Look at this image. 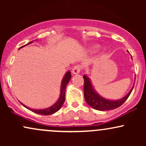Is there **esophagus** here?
Returning a JSON list of instances; mask_svg holds the SVG:
<instances>
[{"label":"esophagus","mask_w":146,"mask_h":146,"mask_svg":"<svg viewBox=\"0 0 146 146\" xmlns=\"http://www.w3.org/2000/svg\"><path fill=\"white\" fill-rule=\"evenodd\" d=\"M81 68H82L81 66H80V65H77V66H75L73 68V69H72V73H73V74H75V75L79 74L80 71H81Z\"/></svg>","instance_id":"obj_1"}]
</instances>
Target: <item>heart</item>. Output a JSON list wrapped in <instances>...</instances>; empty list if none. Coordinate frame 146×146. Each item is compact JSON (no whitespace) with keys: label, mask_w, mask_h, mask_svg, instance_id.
<instances>
[{"label":"heart","mask_w":146,"mask_h":146,"mask_svg":"<svg viewBox=\"0 0 146 146\" xmlns=\"http://www.w3.org/2000/svg\"><path fill=\"white\" fill-rule=\"evenodd\" d=\"M97 48H98V46H93V47H92V48L91 49L93 50V51H95V50H96Z\"/></svg>","instance_id":"heart-1"}]
</instances>
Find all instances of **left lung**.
Wrapping results in <instances>:
<instances>
[{
    "mask_svg": "<svg viewBox=\"0 0 146 146\" xmlns=\"http://www.w3.org/2000/svg\"><path fill=\"white\" fill-rule=\"evenodd\" d=\"M127 51L128 52V51ZM83 78L84 80V98L86 103L91 108H94L95 110H100V111L113 110L121 106L130 96V93H131L134 88V86H135V84H134L133 86L132 87L131 90L129 91L128 94L125 95L121 99L117 100H108V99L103 98L96 91V90L93 87V85L92 84L91 80L88 75H84L83 76Z\"/></svg>",
    "mask_w": 146,
    "mask_h": 146,
    "instance_id": "1",
    "label": "left lung"
}]
</instances>
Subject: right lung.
Listing matches in <instances>:
<instances>
[{"label":"right lung","mask_w":146,"mask_h":146,"mask_svg":"<svg viewBox=\"0 0 146 146\" xmlns=\"http://www.w3.org/2000/svg\"><path fill=\"white\" fill-rule=\"evenodd\" d=\"M33 41L30 42L27 44L26 45L31 44V43L33 42ZM26 45H25V46H26ZM71 78V71H68L66 73H65V75H64L62 80L61 86H60V94L59 98H58V100H57L56 102H55V104H53L50 107H48V108H44V109H33V108H29V107H27V106L23 104L21 102V103L22 104V105H23V106H25L26 108H27V109L31 110V111L33 112V113L39 114V115H52V114H54L55 113H56V112H58V110L62 108V105L64 104V102L65 101V92H66V85L68 84V82H69Z\"/></svg>","instance_id":"add662e5"}]
</instances>
